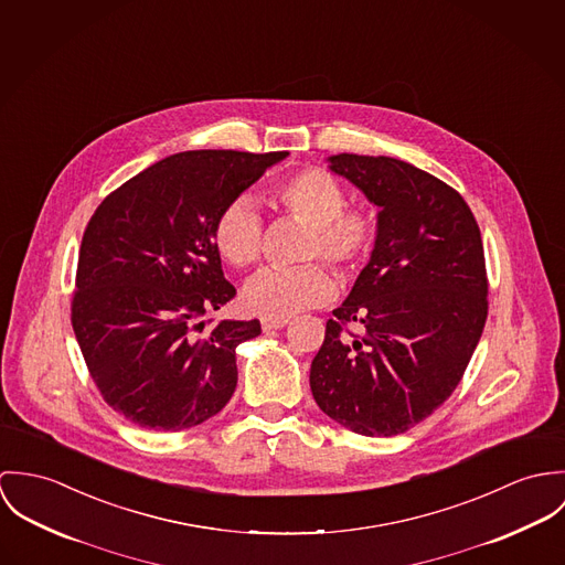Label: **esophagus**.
<instances>
[{
	"mask_svg": "<svg viewBox=\"0 0 565 565\" xmlns=\"http://www.w3.org/2000/svg\"><path fill=\"white\" fill-rule=\"evenodd\" d=\"M288 324V318H262V329L264 331H273V329H281Z\"/></svg>",
	"mask_w": 565,
	"mask_h": 565,
	"instance_id": "34e87169",
	"label": "esophagus"
}]
</instances>
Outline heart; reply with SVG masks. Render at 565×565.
Returning <instances> with one entry per match:
<instances>
[{
  "instance_id": "obj_1",
  "label": "heart",
  "mask_w": 565,
  "mask_h": 565,
  "mask_svg": "<svg viewBox=\"0 0 565 565\" xmlns=\"http://www.w3.org/2000/svg\"><path fill=\"white\" fill-rule=\"evenodd\" d=\"M275 196L297 218L312 225L306 257L329 259L342 275L362 268L375 247L376 225L364 207H344L347 194L324 169H303L275 186ZM264 221L249 196L227 203L214 221V245L236 268H249L262 255ZM335 295L333 273L313 262L301 268H266L245 286L247 310L264 318L292 313L327 303Z\"/></svg>"
}]
</instances>
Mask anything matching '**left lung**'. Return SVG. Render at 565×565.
Returning a JSON list of instances; mask_svg holds the SVG:
<instances>
[{"label":"left lung","instance_id":"obj_1","mask_svg":"<svg viewBox=\"0 0 565 565\" xmlns=\"http://www.w3.org/2000/svg\"><path fill=\"white\" fill-rule=\"evenodd\" d=\"M329 171L379 207L375 247L316 353L310 387L342 427L390 438L452 394L481 340L488 277L463 196L387 156H329ZM360 321L363 335L343 329Z\"/></svg>","mask_w":565,"mask_h":565}]
</instances>
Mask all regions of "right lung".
<instances>
[{
  "instance_id": "1",
  "label": "right lung",
  "mask_w": 565,
  "mask_h": 565,
  "mask_svg": "<svg viewBox=\"0 0 565 565\" xmlns=\"http://www.w3.org/2000/svg\"><path fill=\"white\" fill-rule=\"evenodd\" d=\"M288 151L203 149L169 156L108 194L77 259L71 322L104 401L129 423L182 431L232 398L236 347L259 320L203 313L236 297L214 245L221 210Z\"/></svg>"
}]
</instances>
